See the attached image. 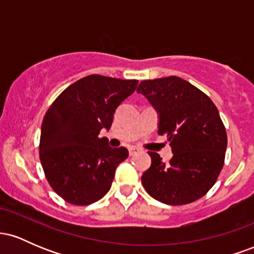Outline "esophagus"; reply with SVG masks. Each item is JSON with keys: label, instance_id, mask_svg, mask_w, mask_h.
Returning <instances> with one entry per match:
<instances>
[{"label": "esophagus", "instance_id": "34e87169", "mask_svg": "<svg viewBox=\"0 0 254 254\" xmlns=\"http://www.w3.org/2000/svg\"><path fill=\"white\" fill-rule=\"evenodd\" d=\"M137 153H139V149L137 147H130L129 148V154H130V156H133V155H136Z\"/></svg>", "mask_w": 254, "mask_h": 254}]
</instances>
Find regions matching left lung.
Returning <instances> with one entry per match:
<instances>
[{
  "label": "left lung",
  "mask_w": 254,
  "mask_h": 254,
  "mask_svg": "<svg viewBox=\"0 0 254 254\" xmlns=\"http://www.w3.org/2000/svg\"><path fill=\"white\" fill-rule=\"evenodd\" d=\"M141 93L159 115L160 135L173 151L168 164L157 153L142 176L145 191L159 202L183 205L203 197L224 164L227 133L217 107L193 84L178 76L145 80Z\"/></svg>",
  "instance_id": "8db88e82"
}]
</instances>
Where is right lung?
Returning a JSON list of instances; mask_svg holds the SVG:
<instances>
[{
	"label": "right lung",
	"mask_w": 254,
	"mask_h": 254,
	"mask_svg": "<svg viewBox=\"0 0 254 254\" xmlns=\"http://www.w3.org/2000/svg\"><path fill=\"white\" fill-rule=\"evenodd\" d=\"M137 80L89 75L58 95L43 119L39 157L54 191L74 205H88L111 189L127 148L99 138L110 130L117 107L135 92Z\"/></svg>",
	"instance_id": "add662e5"
}]
</instances>
